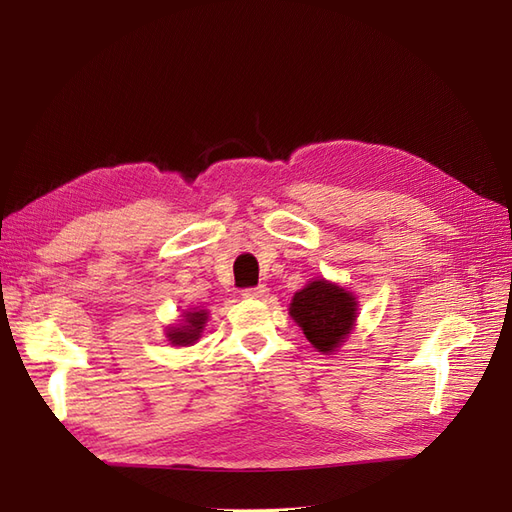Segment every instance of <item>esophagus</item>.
I'll list each match as a JSON object with an SVG mask.
<instances>
[{"label": "esophagus", "instance_id": "esophagus-1", "mask_svg": "<svg viewBox=\"0 0 512 512\" xmlns=\"http://www.w3.org/2000/svg\"><path fill=\"white\" fill-rule=\"evenodd\" d=\"M269 294L267 286H256V288H245L243 290V297L245 299H265Z\"/></svg>", "mask_w": 512, "mask_h": 512}]
</instances>
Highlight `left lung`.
<instances>
[{
	"instance_id": "obj_1",
	"label": "left lung",
	"mask_w": 512,
	"mask_h": 512,
	"mask_svg": "<svg viewBox=\"0 0 512 512\" xmlns=\"http://www.w3.org/2000/svg\"><path fill=\"white\" fill-rule=\"evenodd\" d=\"M288 314L309 344L322 354H333L356 327L359 301L348 288L320 277L294 292Z\"/></svg>"
}]
</instances>
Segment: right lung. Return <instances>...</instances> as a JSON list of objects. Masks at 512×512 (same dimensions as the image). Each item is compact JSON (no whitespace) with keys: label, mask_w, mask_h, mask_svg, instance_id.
I'll return each instance as SVG.
<instances>
[{"label":"right lung","mask_w":512,"mask_h":512,"mask_svg":"<svg viewBox=\"0 0 512 512\" xmlns=\"http://www.w3.org/2000/svg\"><path fill=\"white\" fill-rule=\"evenodd\" d=\"M207 320V309H190V312H183L181 320H177L175 324H168L164 329L166 342H170V346H194L200 335H203Z\"/></svg>","instance_id":"1"}]
</instances>
